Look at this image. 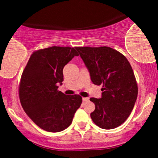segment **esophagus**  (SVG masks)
I'll return each mask as SVG.
<instances>
[{
	"mask_svg": "<svg viewBox=\"0 0 158 158\" xmlns=\"http://www.w3.org/2000/svg\"><path fill=\"white\" fill-rule=\"evenodd\" d=\"M82 100H83V102H88V101H89V98L83 97L82 98Z\"/></svg>",
	"mask_w": 158,
	"mask_h": 158,
	"instance_id": "34e87169",
	"label": "esophagus"
}]
</instances>
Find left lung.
<instances>
[{
  "label": "left lung",
  "mask_w": 158,
  "mask_h": 158,
  "mask_svg": "<svg viewBox=\"0 0 158 158\" xmlns=\"http://www.w3.org/2000/svg\"><path fill=\"white\" fill-rule=\"evenodd\" d=\"M94 85H102V98H90L95 110L93 122L103 129H113L128 119L135 106L138 87L129 61L109 47H77Z\"/></svg>",
  "instance_id": "left-lung-1"
}]
</instances>
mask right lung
Masks as SVG:
<instances>
[{"label": "right lung", "mask_w": 158, "mask_h": 158, "mask_svg": "<svg viewBox=\"0 0 158 158\" xmlns=\"http://www.w3.org/2000/svg\"><path fill=\"white\" fill-rule=\"evenodd\" d=\"M76 56L79 53L70 47L41 49L32 52L23 70L20 102L30 118L47 131L66 129L82 102L81 96L65 95L57 86L64 80V67Z\"/></svg>", "instance_id": "right-lung-1"}]
</instances>
